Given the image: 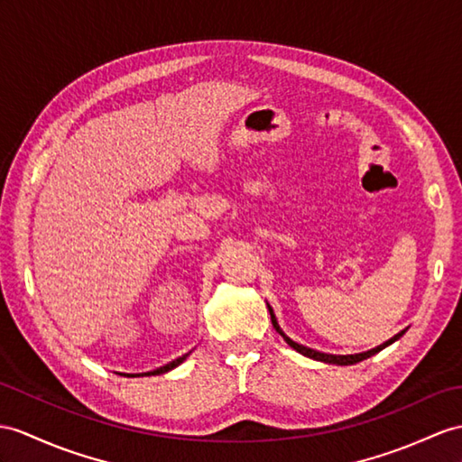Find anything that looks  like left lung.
Returning <instances> with one entry per match:
<instances>
[{
    "label": "left lung",
    "mask_w": 462,
    "mask_h": 462,
    "mask_svg": "<svg viewBox=\"0 0 462 462\" xmlns=\"http://www.w3.org/2000/svg\"><path fill=\"white\" fill-rule=\"evenodd\" d=\"M268 306V303H266ZM268 311H270V319H273V325H274V329L284 337V341L294 348V351H298V353H301L303 356H310V358H313V361H321V363H329V365H341V366H345V365H355V363H361V361H365V358H368V356H373V355H376V353H380L382 348H386L388 345H392L393 341H398L400 337L406 333V329L403 331H400L398 335H393L392 339H388L386 343H382V345H378V346H374V348H370V351H366V353H358V355H328V353H319V351H313V348H310V346H303V345H300V343H296V341H291L290 337L280 329V325H278V321H276V316H274V311H273V308L268 306Z\"/></svg>",
    "instance_id": "8db88e82"
}]
</instances>
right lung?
<instances>
[{
    "instance_id": "obj_1",
    "label": "right lung",
    "mask_w": 462,
    "mask_h": 462,
    "mask_svg": "<svg viewBox=\"0 0 462 462\" xmlns=\"http://www.w3.org/2000/svg\"><path fill=\"white\" fill-rule=\"evenodd\" d=\"M189 353H186V355H182V356H178L176 361H172V363H168V365H164V366H161V368H156V370H151V373H143V374H127V376H131V378H134V376H154V374H164V373H168V370H172V368H176L178 365H182L184 361H186V356H188Z\"/></svg>"
}]
</instances>
